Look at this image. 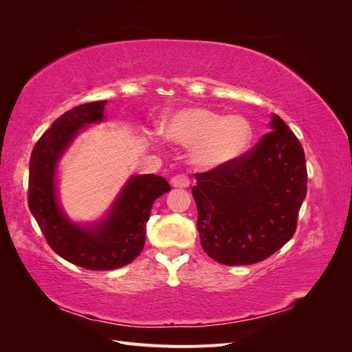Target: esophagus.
Masks as SVG:
<instances>
[{
    "instance_id": "esophagus-1",
    "label": "esophagus",
    "mask_w": 352,
    "mask_h": 352,
    "mask_svg": "<svg viewBox=\"0 0 352 352\" xmlns=\"http://www.w3.org/2000/svg\"><path fill=\"white\" fill-rule=\"evenodd\" d=\"M170 182H172V186H175V188H188L190 184L188 176H185V175H176L172 177Z\"/></svg>"
}]
</instances>
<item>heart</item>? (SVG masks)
I'll use <instances>...</instances> for the list:
<instances>
[{
  "label": "heart",
  "mask_w": 352,
  "mask_h": 352,
  "mask_svg": "<svg viewBox=\"0 0 352 352\" xmlns=\"http://www.w3.org/2000/svg\"><path fill=\"white\" fill-rule=\"evenodd\" d=\"M162 133L168 141L192 146V162L202 170L232 164L252 142V126L243 116H221L204 107L176 111L162 124Z\"/></svg>",
  "instance_id": "b5f03b06"
}]
</instances>
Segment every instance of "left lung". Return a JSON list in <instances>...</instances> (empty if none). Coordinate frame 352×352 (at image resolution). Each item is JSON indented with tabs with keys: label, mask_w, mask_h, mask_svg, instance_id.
<instances>
[{
	"label": "left lung",
	"mask_w": 352,
	"mask_h": 352,
	"mask_svg": "<svg viewBox=\"0 0 352 352\" xmlns=\"http://www.w3.org/2000/svg\"><path fill=\"white\" fill-rule=\"evenodd\" d=\"M192 195L201 245L225 265L263 261L289 241L307 195L302 145L278 114L239 160L197 173Z\"/></svg>",
	"instance_id": "left-lung-1"
}]
</instances>
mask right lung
Returning a JSON list of instances; mask_svg holds the SVG:
<instances>
[{
	"label": "right lung",
	"mask_w": 352,
	"mask_h": 352,
	"mask_svg": "<svg viewBox=\"0 0 352 352\" xmlns=\"http://www.w3.org/2000/svg\"><path fill=\"white\" fill-rule=\"evenodd\" d=\"M104 105L87 102L58 117L39 138L29 163L28 204L48 245L61 258L89 270L132 263L144 248L154 201L172 189L162 176H132L104 220L80 226L67 219L56 192L58 160L85 126L104 119Z\"/></svg>",
	"instance_id": "right-lung-1"
}]
</instances>
